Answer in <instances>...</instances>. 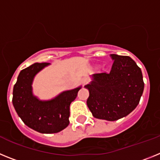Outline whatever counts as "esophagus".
<instances>
[{
  "mask_svg": "<svg viewBox=\"0 0 160 160\" xmlns=\"http://www.w3.org/2000/svg\"><path fill=\"white\" fill-rule=\"evenodd\" d=\"M88 82H89V79L87 78V77H84L82 79V82L83 85L87 84V83Z\"/></svg>",
  "mask_w": 160,
  "mask_h": 160,
  "instance_id": "34e87169",
  "label": "esophagus"
}]
</instances>
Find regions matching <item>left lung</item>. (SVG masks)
I'll return each instance as SVG.
<instances>
[{
	"instance_id": "left-lung-1",
	"label": "left lung",
	"mask_w": 160,
	"mask_h": 160,
	"mask_svg": "<svg viewBox=\"0 0 160 160\" xmlns=\"http://www.w3.org/2000/svg\"><path fill=\"white\" fill-rule=\"evenodd\" d=\"M110 73H94L89 90L87 106L94 118L115 121L127 116L140 101L144 82L141 69L128 56L111 54Z\"/></svg>"
}]
</instances>
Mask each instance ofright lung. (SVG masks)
<instances>
[{
	"mask_svg": "<svg viewBox=\"0 0 160 160\" xmlns=\"http://www.w3.org/2000/svg\"><path fill=\"white\" fill-rule=\"evenodd\" d=\"M48 62L34 63L20 72L12 91V104L24 123L44 134L62 131L70 123V106L81 87L64 91L49 101H40L32 93L33 78Z\"/></svg>",
	"mask_w": 160,
	"mask_h": 160,
	"instance_id": "obj_1",
	"label": "right lung"
}]
</instances>
